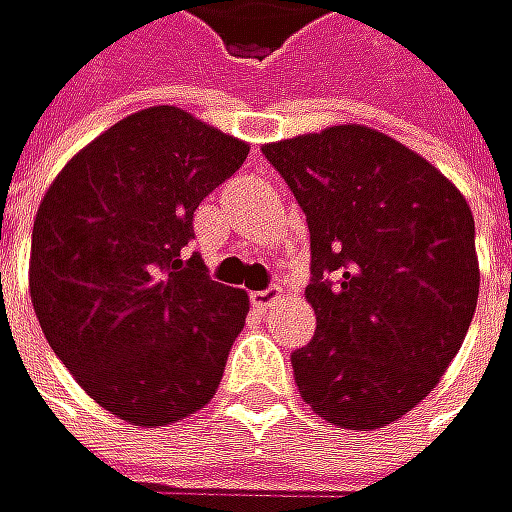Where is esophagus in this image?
I'll return each instance as SVG.
<instances>
[{
    "mask_svg": "<svg viewBox=\"0 0 512 512\" xmlns=\"http://www.w3.org/2000/svg\"><path fill=\"white\" fill-rule=\"evenodd\" d=\"M279 297H282V285H273V288H267V291L251 294V303L258 306V309H270Z\"/></svg>",
    "mask_w": 512,
    "mask_h": 512,
    "instance_id": "1",
    "label": "esophagus"
}]
</instances>
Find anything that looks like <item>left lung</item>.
<instances>
[{"mask_svg":"<svg viewBox=\"0 0 512 512\" xmlns=\"http://www.w3.org/2000/svg\"><path fill=\"white\" fill-rule=\"evenodd\" d=\"M264 155L312 233L318 330L291 354L300 396L333 426L384 429L432 393L471 327V206L420 152L354 122L264 143Z\"/></svg>","mask_w":512,"mask_h":512,"instance_id":"obj_1","label":"left lung"}]
</instances>
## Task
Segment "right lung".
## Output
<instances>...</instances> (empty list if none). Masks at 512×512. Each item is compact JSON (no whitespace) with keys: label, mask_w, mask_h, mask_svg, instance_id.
I'll return each instance as SVG.
<instances>
[{"label":"right lung","mask_w":512,"mask_h":512,"mask_svg":"<svg viewBox=\"0 0 512 512\" xmlns=\"http://www.w3.org/2000/svg\"><path fill=\"white\" fill-rule=\"evenodd\" d=\"M245 155V140L158 104L86 143L38 206V324L89 399L131 426L179 423L209 405L245 327L248 294L185 258L194 209Z\"/></svg>","instance_id":"add662e5"}]
</instances>
